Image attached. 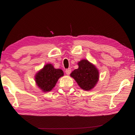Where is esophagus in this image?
<instances>
[{"label":"esophagus","mask_w":135,"mask_h":135,"mask_svg":"<svg viewBox=\"0 0 135 135\" xmlns=\"http://www.w3.org/2000/svg\"><path fill=\"white\" fill-rule=\"evenodd\" d=\"M71 72V68H68V69L65 70V73L67 75H70Z\"/></svg>","instance_id":"34e87169"}]
</instances>
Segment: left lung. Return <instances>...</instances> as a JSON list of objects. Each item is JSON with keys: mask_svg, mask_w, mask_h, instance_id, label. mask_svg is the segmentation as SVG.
Returning a JSON list of instances; mask_svg holds the SVG:
<instances>
[{"mask_svg": "<svg viewBox=\"0 0 135 135\" xmlns=\"http://www.w3.org/2000/svg\"><path fill=\"white\" fill-rule=\"evenodd\" d=\"M79 68L71 73L78 85L84 90H90L96 86L99 80V72L95 66L86 59L78 62Z\"/></svg>", "mask_w": 135, "mask_h": 135, "instance_id": "obj_1", "label": "left lung"}]
</instances>
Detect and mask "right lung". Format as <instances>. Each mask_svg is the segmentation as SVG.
<instances>
[{"mask_svg":"<svg viewBox=\"0 0 135 135\" xmlns=\"http://www.w3.org/2000/svg\"><path fill=\"white\" fill-rule=\"evenodd\" d=\"M64 76V72L61 69H56L51 64L45 65L35 76L37 86L43 92H46L53 89L58 79Z\"/></svg>","mask_w":135,"mask_h":135,"instance_id":"obj_1","label":"right lung"}]
</instances>
